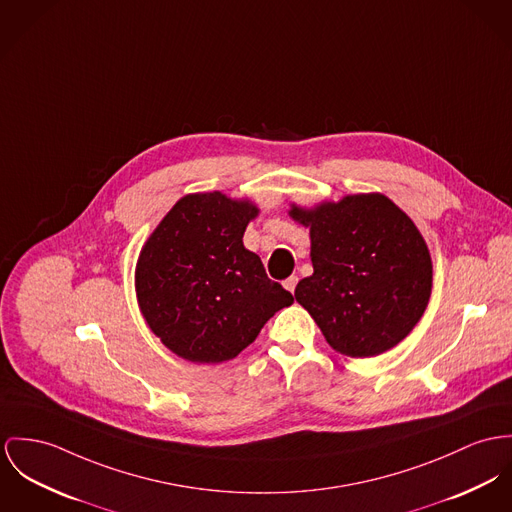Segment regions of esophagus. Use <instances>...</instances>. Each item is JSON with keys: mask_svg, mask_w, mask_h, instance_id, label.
<instances>
[{"mask_svg": "<svg viewBox=\"0 0 512 512\" xmlns=\"http://www.w3.org/2000/svg\"><path fill=\"white\" fill-rule=\"evenodd\" d=\"M282 284H284V288H286V290H290V292H294V290H296V284H298V276H296V275L288 276V278H286V280H284V282H282Z\"/></svg>", "mask_w": 512, "mask_h": 512, "instance_id": "34e87169", "label": "esophagus"}]
</instances>
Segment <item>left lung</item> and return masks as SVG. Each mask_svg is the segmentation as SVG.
Masks as SVG:
<instances>
[{
    "label": "left lung",
    "instance_id": "obj_1",
    "mask_svg": "<svg viewBox=\"0 0 512 512\" xmlns=\"http://www.w3.org/2000/svg\"><path fill=\"white\" fill-rule=\"evenodd\" d=\"M290 216L310 226L314 275L296 286L327 343L376 356L409 335L429 304L433 263L411 218L384 195H353Z\"/></svg>",
    "mask_w": 512,
    "mask_h": 512
}]
</instances>
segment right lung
<instances>
[{
    "label": "right lung",
    "instance_id": "right-lung-1",
    "mask_svg": "<svg viewBox=\"0 0 512 512\" xmlns=\"http://www.w3.org/2000/svg\"><path fill=\"white\" fill-rule=\"evenodd\" d=\"M257 208L222 193L183 197L146 241L136 292L150 329L173 353L200 364L230 360L294 302L243 247Z\"/></svg>",
    "mask_w": 512,
    "mask_h": 512
}]
</instances>
